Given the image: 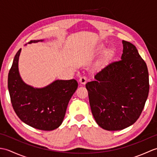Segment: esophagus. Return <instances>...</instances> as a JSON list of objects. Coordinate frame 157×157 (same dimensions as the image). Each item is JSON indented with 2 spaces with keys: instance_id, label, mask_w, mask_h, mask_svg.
Wrapping results in <instances>:
<instances>
[{
  "instance_id": "obj_1",
  "label": "esophagus",
  "mask_w": 157,
  "mask_h": 157,
  "mask_svg": "<svg viewBox=\"0 0 157 157\" xmlns=\"http://www.w3.org/2000/svg\"><path fill=\"white\" fill-rule=\"evenodd\" d=\"M88 81V78L86 76H82L80 78H79V82L82 84H85Z\"/></svg>"
}]
</instances>
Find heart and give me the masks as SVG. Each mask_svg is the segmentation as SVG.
<instances>
[{"mask_svg": "<svg viewBox=\"0 0 157 157\" xmlns=\"http://www.w3.org/2000/svg\"><path fill=\"white\" fill-rule=\"evenodd\" d=\"M102 49H103V47H99V48L97 49V51H98V52H101V51H102ZM107 53H108L109 55H110V54H111V52L109 51Z\"/></svg>", "mask_w": 157, "mask_h": 157, "instance_id": "b5f03b06", "label": "heart"}]
</instances>
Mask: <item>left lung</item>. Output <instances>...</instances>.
I'll list each match as a JSON object with an SVG mask.
<instances>
[{"label":"left lung","instance_id":"obj_1","mask_svg":"<svg viewBox=\"0 0 157 157\" xmlns=\"http://www.w3.org/2000/svg\"><path fill=\"white\" fill-rule=\"evenodd\" d=\"M121 60L105 67L88 82L90 105L97 124L108 131L121 130L137 121L149 92L147 66L132 43L122 41Z\"/></svg>","mask_w":157,"mask_h":157}]
</instances>
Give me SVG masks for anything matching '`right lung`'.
Segmentation results:
<instances>
[{"mask_svg":"<svg viewBox=\"0 0 157 157\" xmlns=\"http://www.w3.org/2000/svg\"><path fill=\"white\" fill-rule=\"evenodd\" d=\"M21 50L16 53L8 75L13 108L18 117L32 128L44 131L58 128L64 119L69 100L78 88V82L74 79L56 80L42 88H34L25 84L18 71Z\"/></svg>","mask_w":157,"mask_h":157,"instance_id":"1","label":"right lung"}]
</instances>
